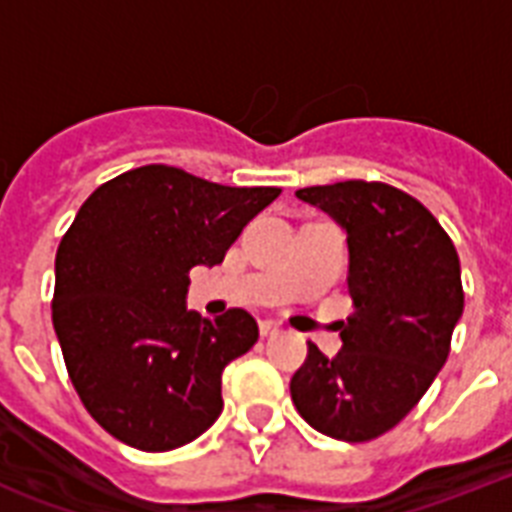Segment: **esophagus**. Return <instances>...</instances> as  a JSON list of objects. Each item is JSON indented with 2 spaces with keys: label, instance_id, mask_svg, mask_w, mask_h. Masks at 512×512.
I'll list each match as a JSON object with an SVG mask.
<instances>
[{
  "label": "esophagus",
  "instance_id": "34e87169",
  "mask_svg": "<svg viewBox=\"0 0 512 512\" xmlns=\"http://www.w3.org/2000/svg\"><path fill=\"white\" fill-rule=\"evenodd\" d=\"M281 332V327L276 321H260V335L263 337H276Z\"/></svg>",
  "mask_w": 512,
  "mask_h": 512
}]
</instances>
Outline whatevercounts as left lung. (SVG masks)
<instances>
[{
	"label": "left lung",
	"mask_w": 512,
	"mask_h": 512,
	"mask_svg": "<svg viewBox=\"0 0 512 512\" xmlns=\"http://www.w3.org/2000/svg\"><path fill=\"white\" fill-rule=\"evenodd\" d=\"M348 233L353 316L342 348L308 358L289 382L297 412L337 441H372L412 412L449 358L465 308L460 257L428 207L401 188L366 180L300 188Z\"/></svg>",
	"instance_id": "obj_1"
}]
</instances>
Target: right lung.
<instances>
[{
    "label": "right lung",
    "mask_w": 512,
    "mask_h": 512,
    "mask_svg": "<svg viewBox=\"0 0 512 512\" xmlns=\"http://www.w3.org/2000/svg\"><path fill=\"white\" fill-rule=\"evenodd\" d=\"M281 188H231L167 164L98 185L55 255L52 327L68 377L100 428L140 452L191 444L223 412V369L257 324L185 311L188 273L223 263Z\"/></svg>",
    "instance_id": "obj_1"
}]
</instances>
